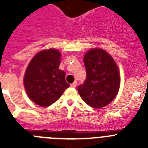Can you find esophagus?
<instances>
[{
	"label": "esophagus",
	"mask_w": 148,
	"mask_h": 148,
	"mask_svg": "<svg viewBox=\"0 0 148 148\" xmlns=\"http://www.w3.org/2000/svg\"><path fill=\"white\" fill-rule=\"evenodd\" d=\"M76 85H77V82H74L73 84H70V86H71L72 87H76Z\"/></svg>",
	"instance_id": "esophagus-1"
}]
</instances>
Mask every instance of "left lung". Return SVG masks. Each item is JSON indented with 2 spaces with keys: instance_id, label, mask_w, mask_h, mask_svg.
Wrapping results in <instances>:
<instances>
[{
  "instance_id": "8db88e82",
  "label": "left lung",
  "mask_w": 148,
  "mask_h": 148,
  "mask_svg": "<svg viewBox=\"0 0 148 148\" xmlns=\"http://www.w3.org/2000/svg\"><path fill=\"white\" fill-rule=\"evenodd\" d=\"M87 78L77 87L88 105L101 108L116 98L120 86L118 66L113 58L102 49H91L84 56Z\"/></svg>"
}]
</instances>
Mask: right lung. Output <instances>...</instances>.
<instances>
[{
    "label": "right lung",
    "instance_id": "right-lung-1",
    "mask_svg": "<svg viewBox=\"0 0 148 148\" xmlns=\"http://www.w3.org/2000/svg\"><path fill=\"white\" fill-rule=\"evenodd\" d=\"M61 53L55 49L35 55L29 64L23 78L27 95L41 107H48L58 100L70 84L65 73L59 70Z\"/></svg>",
    "mask_w": 148,
    "mask_h": 148
}]
</instances>
